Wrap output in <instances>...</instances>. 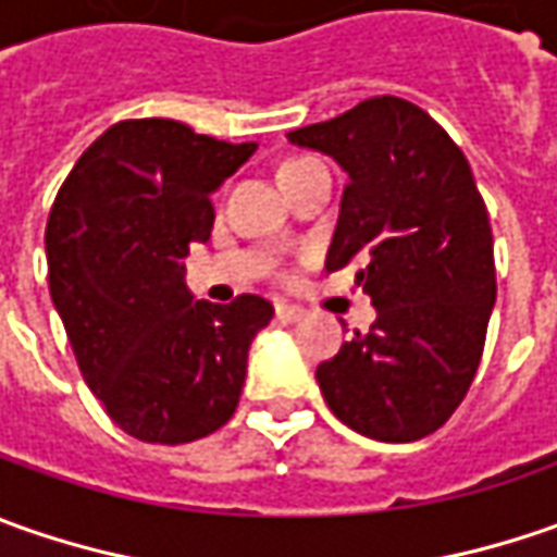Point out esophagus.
Listing matches in <instances>:
<instances>
[{
  "label": "esophagus",
  "mask_w": 557,
  "mask_h": 557,
  "mask_svg": "<svg viewBox=\"0 0 557 557\" xmlns=\"http://www.w3.org/2000/svg\"><path fill=\"white\" fill-rule=\"evenodd\" d=\"M275 315L282 319V322H300L307 310L304 307H294V304H275Z\"/></svg>",
  "instance_id": "34e87169"
}]
</instances>
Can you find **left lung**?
Instances as JSON below:
<instances>
[{"instance_id":"left-lung-1","label":"left lung","mask_w":557,"mask_h":557,"mask_svg":"<svg viewBox=\"0 0 557 557\" xmlns=\"http://www.w3.org/2000/svg\"><path fill=\"white\" fill-rule=\"evenodd\" d=\"M350 176L325 269L362 260L374 322L315 369L329 409L381 443L434 434L481 366L496 304L493 232L471 166L412 101L377 96L288 133Z\"/></svg>"}]
</instances>
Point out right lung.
<instances>
[{
    "mask_svg": "<svg viewBox=\"0 0 557 557\" xmlns=\"http://www.w3.org/2000/svg\"><path fill=\"white\" fill-rule=\"evenodd\" d=\"M253 151L257 141L210 139L176 120H123L83 151L54 198L52 304L89 391L129 437L191 443L238 406L272 304L198 300L183 260L210 238V195Z\"/></svg>",
    "mask_w": 557,
    "mask_h": 557,
    "instance_id": "obj_1",
    "label": "right lung"
}]
</instances>
